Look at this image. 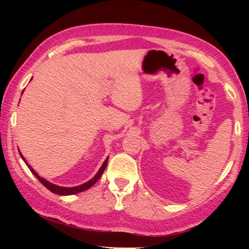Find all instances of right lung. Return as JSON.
<instances>
[{
  "instance_id": "1",
  "label": "right lung",
  "mask_w": 249,
  "mask_h": 249,
  "mask_svg": "<svg viewBox=\"0 0 249 249\" xmlns=\"http://www.w3.org/2000/svg\"><path fill=\"white\" fill-rule=\"evenodd\" d=\"M18 152H19V150H18ZM19 155H20V157H21V159L24 160V162L27 164V166L29 167V169L31 170V172L33 173V175H34L37 178H38L39 182H40L44 187L48 188V189H49L51 192L55 193V194H59V195H71V194H77V193H80V192H83V191H85V190L89 189L90 187H92V186L97 182V180H99V178L102 177L105 168H106V166H107L108 159H109V157H108L107 159L105 160V162L103 163L102 167L100 168L99 171H97L96 175H95L91 179L88 180V182H86V183H84V184H82V185H80V186H76V187H61V186H57V185H55V184H52V183L49 182V180L44 179L43 178L39 177L38 175H37V172L28 164V162L26 161L24 156H22V155L20 154V152H19Z\"/></svg>"
}]
</instances>
